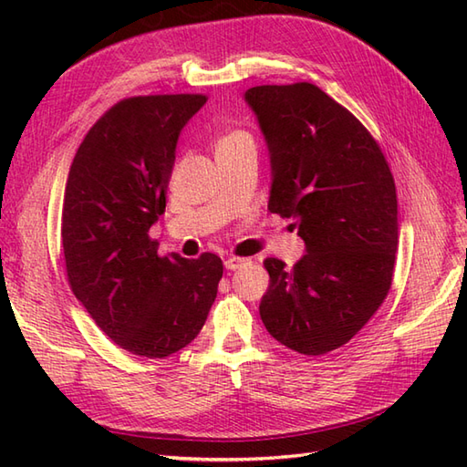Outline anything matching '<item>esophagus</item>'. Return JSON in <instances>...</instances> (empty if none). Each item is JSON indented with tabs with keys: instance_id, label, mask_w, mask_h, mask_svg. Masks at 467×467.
Returning a JSON list of instances; mask_svg holds the SVG:
<instances>
[{
	"instance_id": "esophagus-1",
	"label": "esophagus",
	"mask_w": 467,
	"mask_h": 467,
	"mask_svg": "<svg viewBox=\"0 0 467 467\" xmlns=\"http://www.w3.org/2000/svg\"><path fill=\"white\" fill-rule=\"evenodd\" d=\"M246 263H249V259H241V256H228V259L224 261V266H226V271H236Z\"/></svg>"
}]
</instances>
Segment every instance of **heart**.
<instances>
[{
	"label": "heart",
	"mask_w": 467,
	"mask_h": 467,
	"mask_svg": "<svg viewBox=\"0 0 467 467\" xmlns=\"http://www.w3.org/2000/svg\"><path fill=\"white\" fill-rule=\"evenodd\" d=\"M239 140H249V136L243 134V132L226 134L224 138H221V142H218V146H224V144H231V142H239Z\"/></svg>",
	"instance_id": "obj_1"
}]
</instances>
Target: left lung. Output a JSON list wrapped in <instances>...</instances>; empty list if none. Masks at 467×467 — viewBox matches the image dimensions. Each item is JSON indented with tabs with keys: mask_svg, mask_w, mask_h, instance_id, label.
<instances>
[{
	"mask_svg": "<svg viewBox=\"0 0 467 467\" xmlns=\"http://www.w3.org/2000/svg\"><path fill=\"white\" fill-rule=\"evenodd\" d=\"M244 102L271 158L269 211L293 218L305 254L266 259L261 319L303 355L345 345L389 293L400 241L398 194L381 148L321 88L254 86Z\"/></svg>",
	"mask_w": 467,
	"mask_h": 467,
	"instance_id": "8db88e82",
	"label": "left lung"
}]
</instances>
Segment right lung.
<instances>
[{
    "label": "right lung",
    "mask_w": 467,
    "mask_h": 467,
    "mask_svg": "<svg viewBox=\"0 0 467 467\" xmlns=\"http://www.w3.org/2000/svg\"><path fill=\"white\" fill-rule=\"evenodd\" d=\"M204 104L202 94L118 102L86 134L66 182L69 286L116 345L148 359L194 341L223 276L216 254L158 256L148 236L164 214L178 136Z\"/></svg>",
    "instance_id": "right-lung-1"
}]
</instances>
